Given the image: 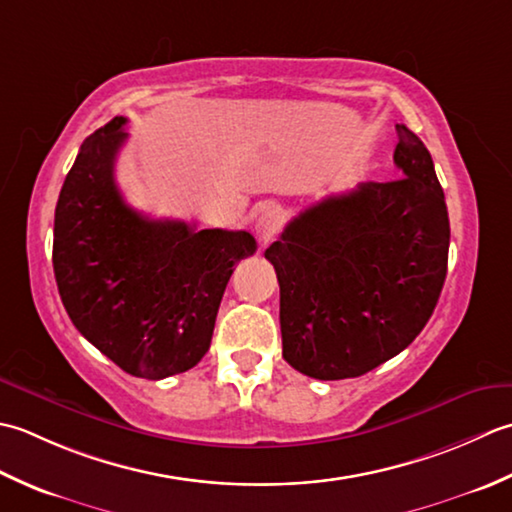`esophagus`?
<instances>
[{
	"instance_id": "34e87169",
	"label": "esophagus",
	"mask_w": 512,
	"mask_h": 512,
	"mask_svg": "<svg viewBox=\"0 0 512 512\" xmlns=\"http://www.w3.org/2000/svg\"><path fill=\"white\" fill-rule=\"evenodd\" d=\"M278 227H280V214L276 207H267V210L260 212L258 223H256V232L260 236V241L269 243L271 238H274V234L278 232Z\"/></svg>"
}]
</instances>
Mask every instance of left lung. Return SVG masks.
<instances>
[{
    "label": "left lung",
    "mask_w": 512,
    "mask_h": 512,
    "mask_svg": "<svg viewBox=\"0 0 512 512\" xmlns=\"http://www.w3.org/2000/svg\"><path fill=\"white\" fill-rule=\"evenodd\" d=\"M402 179L360 183L294 218L265 258L280 285L283 358L316 380L358 378L429 322L451 225L426 145L395 125Z\"/></svg>",
    "instance_id": "8db88e82"
}]
</instances>
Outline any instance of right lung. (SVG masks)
<instances>
[{
	"label": "right lung",
	"instance_id": "add662e5",
	"mask_svg": "<svg viewBox=\"0 0 512 512\" xmlns=\"http://www.w3.org/2000/svg\"><path fill=\"white\" fill-rule=\"evenodd\" d=\"M125 123L114 117L81 143L59 192L52 267L81 336L125 373L163 380L210 349L227 280L256 241L132 210L114 179Z\"/></svg>",
	"mask_w": 512,
	"mask_h": 512
}]
</instances>
